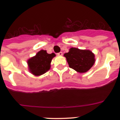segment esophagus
Wrapping results in <instances>:
<instances>
[{"label":"esophagus","mask_w":120,"mask_h":120,"mask_svg":"<svg viewBox=\"0 0 120 120\" xmlns=\"http://www.w3.org/2000/svg\"><path fill=\"white\" fill-rule=\"evenodd\" d=\"M57 55H58V56H62V52L58 53H57Z\"/></svg>","instance_id":"obj_1"}]
</instances>
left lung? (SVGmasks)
<instances>
[{"label": "left lung", "instance_id": "8db88e82", "mask_svg": "<svg viewBox=\"0 0 120 120\" xmlns=\"http://www.w3.org/2000/svg\"><path fill=\"white\" fill-rule=\"evenodd\" d=\"M70 68L79 73H85L95 63V55L89 50H80L71 47L64 55Z\"/></svg>", "mask_w": 120, "mask_h": 120}]
</instances>
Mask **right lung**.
Wrapping results in <instances>:
<instances>
[{
    "instance_id": "1",
    "label": "right lung",
    "mask_w": 120,
    "mask_h": 120,
    "mask_svg": "<svg viewBox=\"0 0 120 120\" xmlns=\"http://www.w3.org/2000/svg\"><path fill=\"white\" fill-rule=\"evenodd\" d=\"M56 56L54 53H47L46 50H41L35 56L27 61L29 70L35 76H40L49 70L52 59Z\"/></svg>"
}]
</instances>
